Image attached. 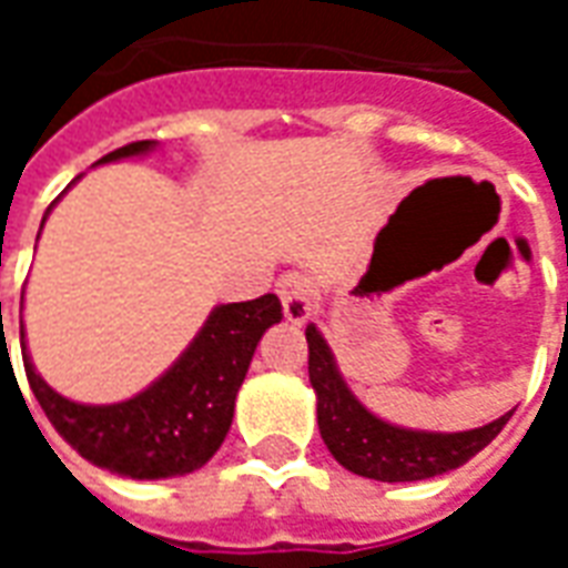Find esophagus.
Here are the masks:
<instances>
[{
	"mask_svg": "<svg viewBox=\"0 0 568 568\" xmlns=\"http://www.w3.org/2000/svg\"><path fill=\"white\" fill-rule=\"evenodd\" d=\"M276 295L283 301L285 320L304 325L316 310V288L307 273H283L276 283Z\"/></svg>",
	"mask_w": 568,
	"mask_h": 568,
	"instance_id": "1",
	"label": "esophagus"
}]
</instances>
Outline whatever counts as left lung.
I'll return each mask as SVG.
<instances>
[{
    "instance_id": "obj_1",
    "label": "left lung",
    "mask_w": 568,
    "mask_h": 568,
    "mask_svg": "<svg viewBox=\"0 0 568 568\" xmlns=\"http://www.w3.org/2000/svg\"><path fill=\"white\" fill-rule=\"evenodd\" d=\"M310 386L316 393V419L325 447L353 475L405 484L447 475L496 438L511 414L468 432H426L395 426L362 405L337 368L325 334L310 322Z\"/></svg>"
}]
</instances>
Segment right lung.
Segmentation results:
<instances>
[{
	"label": "right lung",
	"mask_w": 568,
	"mask_h": 568,
	"mask_svg": "<svg viewBox=\"0 0 568 568\" xmlns=\"http://www.w3.org/2000/svg\"><path fill=\"white\" fill-rule=\"evenodd\" d=\"M154 149L158 142L151 140L130 142L124 149L100 158L93 166L142 158ZM54 203L48 206V212L54 210ZM48 212L42 224L48 222ZM280 320L283 304L276 295L212 307L194 341L185 346V353L142 393L115 405H81L51 389L32 365L23 325L20 349L36 402L42 405L44 417L51 419V426L72 450L112 475L163 480L197 471L222 447L224 435L231 432L236 393L246 381L255 346L261 334Z\"/></svg>",
	"instance_id": "add662e5"
}]
</instances>
